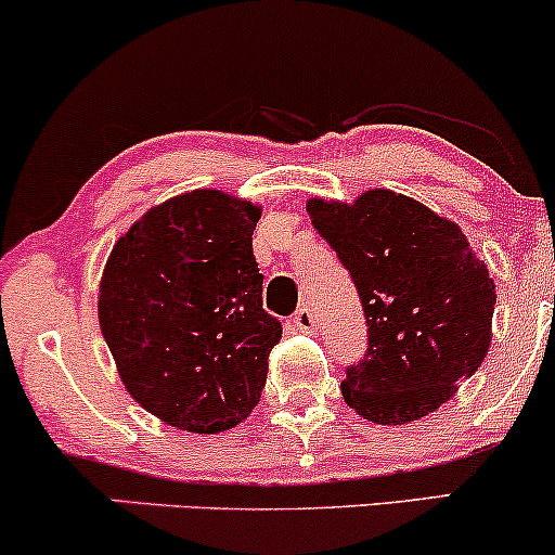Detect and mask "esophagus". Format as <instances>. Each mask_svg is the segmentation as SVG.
Listing matches in <instances>:
<instances>
[{
    "mask_svg": "<svg viewBox=\"0 0 555 555\" xmlns=\"http://www.w3.org/2000/svg\"><path fill=\"white\" fill-rule=\"evenodd\" d=\"M292 323H295V326L302 331V334H313L315 326H318L315 310L310 308V305H302V308H299L295 313V318H292Z\"/></svg>",
    "mask_w": 555,
    "mask_h": 555,
    "instance_id": "obj_1",
    "label": "esophagus"
}]
</instances>
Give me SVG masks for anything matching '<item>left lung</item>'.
<instances>
[{
    "label": "left lung",
    "mask_w": 555,
    "mask_h": 555,
    "mask_svg": "<svg viewBox=\"0 0 555 555\" xmlns=\"http://www.w3.org/2000/svg\"><path fill=\"white\" fill-rule=\"evenodd\" d=\"M308 214L352 273L367 354L347 371V406L404 425L446 404L486 360L495 284L454 221L393 190L354 203L310 197Z\"/></svg>",
    "instance_id": "left-lung-1"
}]
</instances>
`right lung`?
<instances>
[{
	"mask_svg": "<svg viewBox=\"0 0 555 555\" xmlns=\"http://www.w3.org/2000/svg\"><path fill=\"white\" fill-rule=\"evenodd\" d=\"M260 206L193 190L114 242L99 326L130 397L188 433L240 425L260 401L282 323L263 310L253 256Z\"/></svg>",
	"mask_w": 555,
	"mask_h": 555,
	"instance_id": "obj_1",
	"label": "right lung"
}]
</instances>
